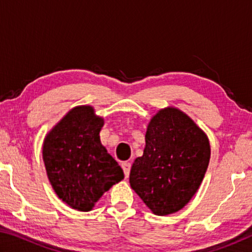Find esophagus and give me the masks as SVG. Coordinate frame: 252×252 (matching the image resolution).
I'll use <instances>...</instances> for the list:
<instances>
[{"mask_svg":"<svg viewBox=\"0 0 252 252\" xmlns=\"http://www.w3.org/2000/svg\"><path fill=\"white\" fill-rule=\"evenodd\" d=\"M121 167H122V169H123V171H125V176H126V178L129 177V174H130V170H131V163H130V162H127V161H126V162H122V163H121Z\"/></svg>","mask_w":252,"mask_h":252,"instance_id":"obj_1","label":"esophagus"}]
</instances>
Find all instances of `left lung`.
<instances>
[{"mask_svg":"<svg viewBox=\"0 0 252 252\" xmlns=\"http://www.w3.org/2000/svg\"><path fill=\"white\" fill-rule=\"evenodd\" d=\"M210 160L208 136L177 108L161 109L149 122L143 156L130 171V186L157 216L186 206L197 192Z\"/></svg>","mask_w":252,"mask_h":252,"instance_id":"8db88e82","label":"left lung"}]
</instances>
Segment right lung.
Returning <instances> with one entry per match:
<instances>
[{
    "mask_svg": "<svg viewBox=\"0 0 252 252\" xmlns=\"http://www.w3.org/2000/svg\"><path fill=\"white\" fill-rule=\"evenodd\" d=\"M103 125L92 106H75L44 139L42 155L49 181L58 197L75 210H92L105 191L125 178L101 143Z\"/></svg>",
    "mask_w": 252,
    "mask_h": 252,
    "instance_id": "obj_1",
    "label": "right lung"
}]
</instances>
